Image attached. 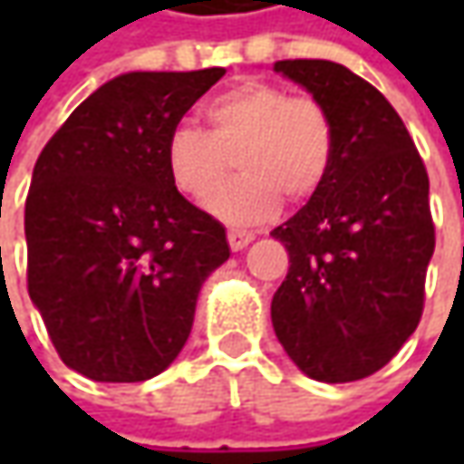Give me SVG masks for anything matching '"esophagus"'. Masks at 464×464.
Masks as SVG:
<instances>
[{
  "label": "esophagus",
  "instance_id": "esophagus-1",
  "mask_svg": "<svg viewBox=\"0 0 464 464\" xmlns=\"http://www.w3.org/2000/svg\"><path fill=\"white\" fill-rule=\"evenodd\" d=\"M253 232H245V229H229L227 232V240H229V247L237 253V250H242V247H247L250 242H253Z\"/></svg>",
  "mask_w": 464,
  "mask_h": 464
}]
</instances>
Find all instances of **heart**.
<instances>
[{"label": "heart", "instance_id": "b5f03b06", "mask_svg": "<svg viewBox=\"0 0 464 464\" xmlns=\"http://www.w3.org/2000/svg\"><path fill=\"white\" fill-rule=\"evenodd\" d=\"M206 131L178 123L165 144L169 180L188 198H204L236 160L241 175L206 198V211L235 227L274 219L284 196L304 204L328 180L335 126L310 95L263 80L217 92L201 108Z\"/></svg>", "mask_w": 464, "mask_h": 464}]
</instances>
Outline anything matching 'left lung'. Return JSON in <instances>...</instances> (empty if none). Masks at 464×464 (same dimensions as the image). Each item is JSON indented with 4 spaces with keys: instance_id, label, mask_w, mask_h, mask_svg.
<instances>
[{
    "instance_id": "8db88e82",
    "label": "left lung",
    "mask_w": 464,
    "mask_h": 464,
    "mask_svg": "<svg viewBox=\"0 0 464 464\" xmlns=\"http://www.w3.org/2000/svg\"><path fill=\"white\" fill-rule=\"evenodd\" d=\"M274 69L328 108L335 160L320 193L271 232L289 253L271 320L307 377L356 382L419 328L437 242L429 175L395 108L359 74L323 59Z\"/></svg>"
}]
</instances>
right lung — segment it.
<instances>
[{
  "instance_id": "right-lung-1",
  "label": "right lung",
  "mask_w": 464,
  "mask_h": 464,
  "mask_svg": "<svg viewBox=\"0 0 464 464\" xmlns=\"http://www.w3.org/2000/svg\"><path fill=\"white\" fill-rule=\"evenodd\" d=\"M224 69L105 82L48 139L25 201L27 295L66 366L144 382L186 346L224 227L169 180L165 144Z\"/></svg>"
}]
</instances>
